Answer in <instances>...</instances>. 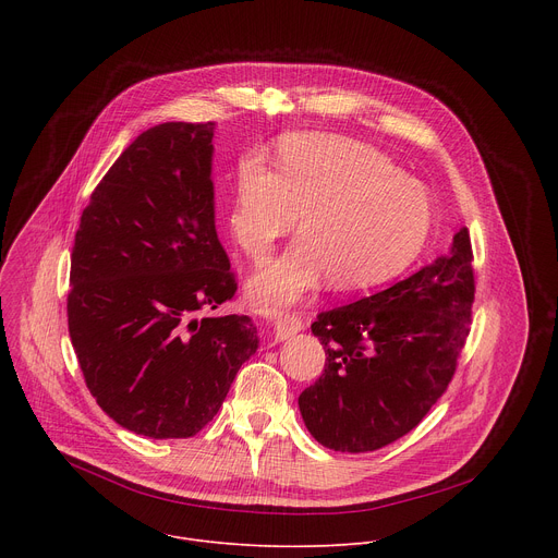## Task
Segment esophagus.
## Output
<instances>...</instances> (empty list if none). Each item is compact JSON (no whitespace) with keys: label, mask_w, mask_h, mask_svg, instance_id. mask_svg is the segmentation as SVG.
I'll use <instances>...</instances> for the list:
<instances>
[{"label":"esophagus","mask_w":558,"mask_h":558,"mask_svg":"<svg viewBox=\"0 0 558 558\" xmlns=\"http://www.w3.org/2000/svg\"><path fill=\"white\" fill-rule=\"evenodd\" d=\"M304 329V320L300 315L295 313H284V315H278L276 323H274V333H276V340H287L291 336H295L298 331Z\"/></svg>","instance_id":"34e87169"}]
</instances>
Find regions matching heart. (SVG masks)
I'll return each mask as SVG.
<instances>
[{"label": "heart", "instance_id": "1", "mask_svg": "<svg viewBox=\"0 0 558 558\" xmlns=\"http://www.w3.org/2000/svg\"><path fill=\"white\" fill-rule=\"evenodd\" d=\"M302 210L298 241L250 280V300L263 311L300 302L325 276L344 291L392 280L422 254L435 222L428 190L351 138L289 136L278 172L258 156L238 163L229 231L252 260H263Z\"/></svg>", "mask_w": 558, "mask_h": 558}]
</instances>
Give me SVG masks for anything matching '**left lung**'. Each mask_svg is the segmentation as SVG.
Segmentation results:
<instances>
[{"mask_svg":"<svg viewBox=\"0 0 558 558\" xmlns=\"http://www.w3.org/2000/svg\"><path fill=\"white\" fill-rule=\"evenodd\" d=\"M474 302L468 229L448 256L311 325L327 364L302 390L308 433L340 452H371L411 433L446 392L470 333Z\"/></svg>","mask_w":558,"mask_h":558,"instance_id":"1","label":"left lung"}]
</instances>
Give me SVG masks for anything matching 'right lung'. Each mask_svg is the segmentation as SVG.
<instances>
[{"mask_svg": "<svg viewBox=\"0 0 558 558\" xmlns=\"http://www.w3.org/2000/svg\"><path fill=\"white\" fill-rule=\"evenodd\" d=\"M211 138V121L138 134L74 233L68 331L78 366L101 411L151 439L203 430L258 349L247 315L198 317L238 289L214 225Z\"/></svg>", "mask_w": 558, "mask_h": 558, "instance_id": "right-lung-1", "label": "right lung"}]
</instances>
